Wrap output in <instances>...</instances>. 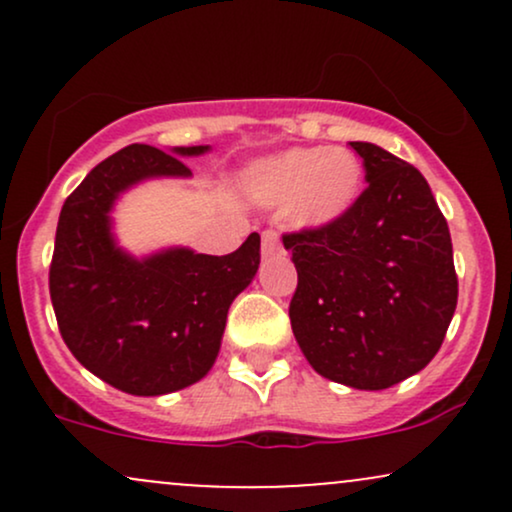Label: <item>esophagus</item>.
Listing matches in <instances>:
<instances>
[{
  "label": "esophagus",
  "instance_id": "obj_1",
  "mask_svg": "<svg viewBox=\"0 0 512 512\" xmlns=\"http://www.w3.org/2000/svg\"><path fill=\"white\" fill-rule=\"evenodd\" d=\"M279 252V236L274 231L262 233V257H272Z\"/></svg>",
  "mask_w": 512,
  "mask_h": 512
}]
</instances>
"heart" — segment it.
<instances>
[{"label": "heart", "instance_id": "1", "mask_svg": "<svg viewBox=\"0 0 512 512\" xmlns=\"http://www.w3.org/2000/svg\"><path fill=\"white\" fill-rule=\"evenodd\" d=\"M243 185L257 204L289 207L296 226L322 231L356 207L363 190V166L346 149L298 146L252 163Z\"/></svg>", "mask_w": 512, "mask_h": 512}]
</instances>
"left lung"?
Segmentation results:
<instances>
[{"label": "left lung", "instance_id": "1", "mask_svg": "<svg viewBox=\"0 0 512 512\" xmlns=\"http://www.w3.org/2000/svg\"><path fill=\"white\" fill-rule=\"evenodd\" d=\"M368 187L322 231L284 236L298 286L291 330L322 378L385 390L438 354L457 305L448 221L424 175L383 146L351 142Z\"/></svg>", "mask_w": 512, "mask_h": 512}]
</instances>
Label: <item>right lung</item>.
<instances>
[{
	"label": "right lung",
	"mask_w": 512,
	"mask_h": 512,
	"mask_svg": "<svg viewBox=\"0 0 512 512\" xmlns=\"http://www.w3.org/2000/svg\"><path fill=\"white\" fill-rule=\"evenodd\" d=\"M209 149L125 146L60 211L50 298L62 339L81 366L127 395L158 397L202 380L219 356L228 308L260 267L257 233L223 257L182 245L137 257L117 243V199L146 180L192 178L180 158Z\"/></svg>",
	"instance_id": "add662e5"
}]
</instances>
